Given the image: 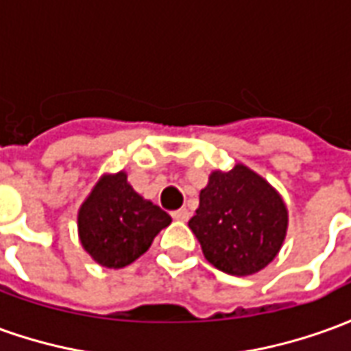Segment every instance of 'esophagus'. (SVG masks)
I'll return each instance as SVG.
<instances>
[{
    "instance_id": "esophagus-1",
    "label": "esophagus",
    "mask_w": 351,
    "mask_h": 351,
    "mask_svg": "<svg viewBox=\"0 0 351 351\" xmlns=\"http://www.w3.org/2000/svg\"><path fill=\"white\" fill-rule=\"evenodd\" d=\"M171 217L175 218V220H180V222H184V220H188V218H190V210L188 209L173 210V213H171Z\"/></svg>"
}]
</instances>
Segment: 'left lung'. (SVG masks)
Returning <instances> with one entry per match:
<instances>
[{"mask_svg": "<svg viewBox=\"0 0 351 351\" xmlns=\"http://www.w3.org/2000/svg\"><path fill=\"white\" fill-rule=\"evenodd\" d=\"M188 226L205 258L224 274L251 276L266 268L283 245L287 207L262 176L245 165L215 171L199 193Z\"/></svg>", "mask_w": 351, "mask_h": 351, "instance_id": "left-lung-1", "label": "left lung"}]
</instances>
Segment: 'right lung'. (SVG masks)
Listing matches in <instances>:
<instances>
[{"mask_svg":"<svg viewBox=\"0 0 351 351\" xmlns=\"http://www.w3.org/2000/svg\"><path fill=\"white\" fill-rule=\"evenodd\" d=\"M169 224L167 213L134 192L125 173L102 176L77 215L83 249L106 268L136 261Z\"/></svg>","mask_w":351,"mask_h":351,"instance_id":"add662e5","label":"right lung"}]
</instances>
